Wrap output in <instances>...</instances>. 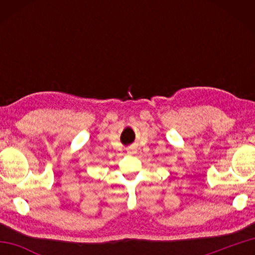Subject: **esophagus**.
<instances>
[{"instance_id":"obj_1","label":"esophagus","mask_w":255,"mask_h":255,"mask_svg":"<svg viewBox=\"0 0 255 255\" xmlns=\"http://www.w3.org/2000/svg\"><path fill=\"white\" fill-rule=\"evenodd\" d=\"M127 154H128V155H133V154H136V149L133 148V147L128 148V149H127Z\"/></svg>"}]
</instances>
